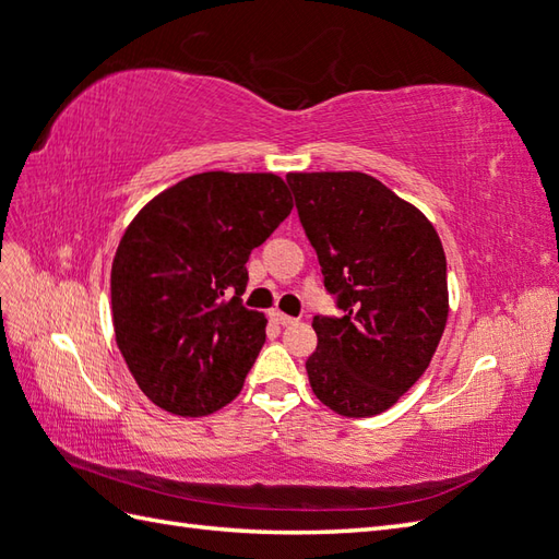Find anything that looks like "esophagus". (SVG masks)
Instances as JSON below:
<instances>
[{
    "label": "esophagus",
    "instance_id": "1",
    "mask_svg": "<svg viewBox=\"0 0 559 559\" xmlns=\"http://www.w3.org/2000/svg\"><path fill=\"white\" fill-rule=\"evenodd\" d=\"M271 321L278 323V326H293V323H295V319H293V317L283 314V311H278V309L271 311Z\"/></svg>",
    "mask_w": 559,
    "mask_h": 559
}]
</instances>
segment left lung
Segmentation results:
<instances>
[{
	"label": "left lung",
	"instance_id": "left-lung-1",
	"mask_svg": "<svg viewBox=\"0 0 559 559\" xmlns=\"http://www.w3.org/2000/svg\"><path fill=\"white\" fill-rule=\"evenodd\" d=\"M323 285L341 317H314V395L343 417H373L431 365L448 323V266L417 206L359 171L285 176Z\"/></svg>",
	"mask_w": 559,
	"mask_h": 559
}]
</instances>
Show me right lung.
<instances>
[{"mask_svg":"<svg viewBox=\"0 0 559 559\" xmlns=\"http://www.w3.org/2000/svg\"><path fill=\"white\" fill-rule=\"evenodd\" d=\"M290 210L276 174L206 171L128 224L111 264L114 333L154 405L206 417L238 397L266 341V317L240 300L245 264Z\"/></svg>","mask_w":559,"mask_h":559,"instance_id":"obj_1","label":"right lung"}]
</instances>
